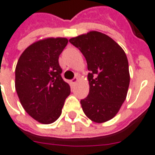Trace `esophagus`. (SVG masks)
I'll return each instance as SVG.
<instances>
[{
	"mask_svg": "<svg viewBox=\"0 0 155 155\" xmlns=\"http://www.w3.org/2000/svg\"><path fill=\"white\" fill-rule=\"evenodd\" d=\"M78 81V77H75V78H73L71 79V83H72V84H76Z\"/></svg>",
	"mask_w": 155,
	"mask_h": 155,
	"instance_id": "34e87169",
	"label": "esophagus"
}]
</instances>
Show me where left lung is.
Segmentation results:
<instances>
[{
    "label": "left lung",
    "mask_w": 155,
    "mask_h": 155,
    "mask_svg": "<svg viewBox=\"0 0 155 155\" xmlns=\"http://www.w3.org/2000/svg\"><path fill=\"white\" fill-rule=\"evenodd\" d=\"M69 42L83 53L90 71V92L80 101L83 110L93 122H107L117 114L127 97L130 80L127 56L116 41L96 31Z\"/></svg>",
    "instance_id": "8db88e82"
}]
</instances>
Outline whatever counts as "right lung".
<instances>
[{
	"label": "right lung",
	"instance_id": "right-lung-1",
	"mask_svg": "<svg viewBox=\"0 0 155 155\" xmlns=\"http://www.w3.org/2000/svg\"><path fill=\"white\" fill-rule=\"evenodd\" d=\"M67 43L65 38L37 41L23 51L15 68V90L21 105L29 116L44 124L60 116L71 93L58 63Z\"/></svg>",
	"mask_w": 155,
	"mask_h": 155
}]
</instances>
